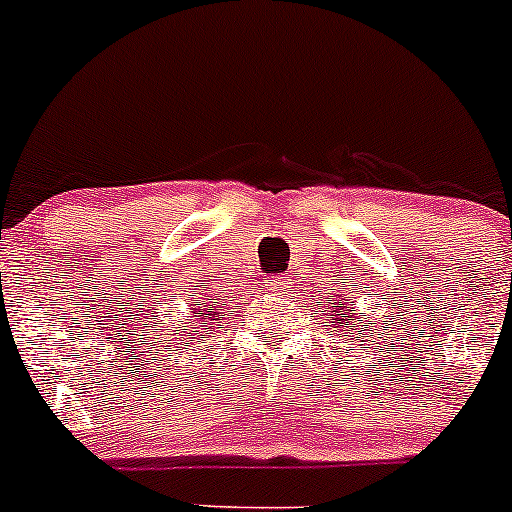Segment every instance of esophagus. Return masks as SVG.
<instances>
[{
    "label": "esophagus",
    "instance_id": "obj_1",
    "mask_svg": "<svg viewBox=\"0 0 512 512\" xmlns=\"http://www.w3.org/2000/svg\"><path fill=\"white\" fill-rule=\"evenodd\" d=\"M277 285H282L280 280H270V287H277Z\"/></svg>",
    "mask_w": 512,
    "mask_h": 512
}]
</instances>
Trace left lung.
I'll use <instances>...</instances> for the list:
<instances>
[{"label":"left lung","instance_id":"1","mask_svg":"<svg viewBox=\"0 0 512 512\" xmlns=\"http://www.w3.org/2000/svg\"><path fill=\"white\" fill-rule=\"evenodd\" d=\"M330 312H340V315L335 317V320L340 322V327H345V322L350 320V330H352V325H355L357 335H362V325H360V322H362V320H360V315H362V312H360V315H355V310L345 312V310H342V305H340V302H335V300H330ZM352 316L356 317L355 321L351 320ZM365 322H367V325H370V320H367V317H365ZM350 335H352V332H350Z\"/></svg>","mask_w":512,"mask_h":512}]
</instances>
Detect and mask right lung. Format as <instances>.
Instances as JSON below:
<instances>
[{"mask_svg":"<svg viewBox=\"0 0 512 512\" xmlns=\"http://www.w3.org/2000/svg\"><path fill=\"white\" fill-rule=\"evenodd\" d=\"M207 314H212L213 317H217L220 315V312H212V310H200V312H195V317L197 320H200V327H205V330H210V327H207V322H210L212 318H207ZM197 332V330H195Z\"/></svg>","mask_w":512,"mask_h":512,"instance_id":"add662e5","label":"right lung"}]
</instances>
